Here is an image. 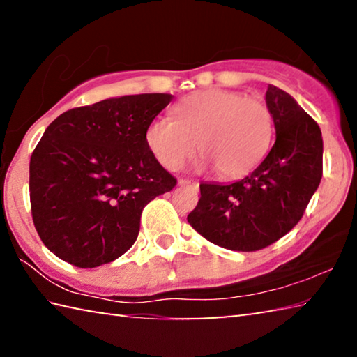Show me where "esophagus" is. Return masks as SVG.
<instances>
[{
	"instance_id": "34e87169",
	"label": "esophagus",
	"mask_w": 357,
	"mask_h": 357,
	"mask_svg": "<svg viewBox=\"0 0 357 357\" xmlns=\"http://www.w3.org/2000/svg\"><path fill=\"white\" fill-rule=\"evenodd\" d=\"M178 184L179 185H192V187H198V184L195 183V181H189V179H178Z\"/></svg>"
}]
</instances>
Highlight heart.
Returning <instances> with one entry per match:
<instances>
[{
	"instance_id": "obj_1",
	"label": "heart",
	"mask_w": 357,
	"mask_h": 357,
	"mask_svg": "<svg viewBox=\"0 0 357 357\" xmlns=\"http://www.w3.org/2000/svg\"><path fill=\"white\" fill-rule=\"evenodd\" d=\"M273 114L266 102L229 89H206L174 107V119L155 118L144 140L167 170L195 154L197 144L222 178H238L255 168L273 140Z\"/></svg>"
}]
</instances>
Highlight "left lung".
I'll list each match as a JSON object with an SVG mask.
<instances>
[{
  "label": "left lung",
  "mask_w": 357,
  "mask_h": 357,
  "mask_svg": "<svg viewBox=\"0 0 357 357\" xmlns=\"http://www.w3.org/2000/svg\"><path fill=\"white\" fill-rule=\"evenodd\" d=\"M266 105L275 142L249 176L233 184L203 183L193 229L223 249L255 252L298 223L323 176V137L317 121L283 89L269 84Z\"/></svg>",
  "instance_id": "1"
}]
</instances>
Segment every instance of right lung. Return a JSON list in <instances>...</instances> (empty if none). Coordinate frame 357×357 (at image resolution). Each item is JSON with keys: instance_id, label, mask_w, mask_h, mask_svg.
<instances>
[{"instance_id": "add662e5", "label": "right lung", "mask_w": 357, "mask_h": 357, "mask_svg": "<svg viewBox=\"0 0 357 357\" xmlns=\"http://www.w3.org/2000/svg\"><path fill=\"white\" fill-rule=\"evenodd\" d=\"M172 94H135L64 112L29 160V200L42 243L77 268L119 258L137 241L143 208L173 190L144 134Z\"/></svg>"}]
</instances>
